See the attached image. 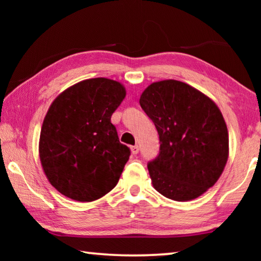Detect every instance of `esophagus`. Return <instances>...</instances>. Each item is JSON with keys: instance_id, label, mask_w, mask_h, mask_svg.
Returning a JSON list of instances; mask_svg holds the SVG:
<instances>
[{"instance_id": "1", "label": "esophagus", "mask_w": 261, "mask_h": 261, "mask_svg": "<svg viewBox=\"0 0 261 261\" xmlns=\"http://www.w3.org/2000/svg\"><path fill=\"white\" fill-rule=\"evenodd\" d=\"M139 152V146L138 145H135V146H131V153L132 154H137Z\"/></svg>"}]
</instances>
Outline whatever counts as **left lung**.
<instances>
[{
  "label": "left lung",
  "instance_id": "obj_1",
  "mask_svg": "<svg viewBox=\"0 0 261 261\" xmlns=\"http://www.w3.org/2000/svg\"><path fill=\"white\" fill-rule=\"evenodd\" d=\"M139 103L155 125L160 153L148 163L153 188L175 201L200 197L218 182L229 156L226 121L210 96L187 83H152Z\"/></svg>",
  "mask_w": 261,
  "mask_h": 261
}]
</instances>
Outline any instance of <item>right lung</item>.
I'll use <instances>...</instances> for the list:
<instances>
[{
	"instance_id": "1",
	"label": "right lung",
	"mask_w": 261,
	"mask_h": 261,
	"mask_svg": "<svg viewBox=\"0 0 261 261\" xmlns=\"http://www.w3.org/2000/svg\"><path fill=\"white\" fill-rule=\"evenodd\" d=\"M125 95L123 84L100 77L74 84L51 102L39 156L47 179L63 196L90 202L117 184L130 149L120 143L110 118Z\"/></svg>"
}]
</instances>
